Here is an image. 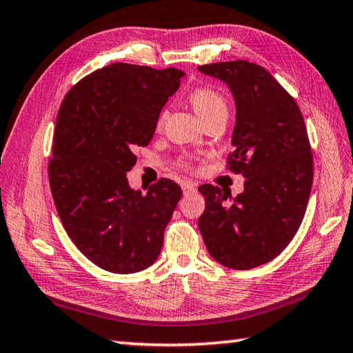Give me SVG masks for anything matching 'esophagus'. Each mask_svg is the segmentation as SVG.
<instances>
[{
    "label": "esophagus",
    "instance_id": "1",
    "mask_svg": "<svg viewBox=\"0 0 353 353\" xmlns=\"http://www.w3.org/2000/svg\"><path fill=\"white\" fill-rule=\"evenodd\" d=\"M182 191L183 194H190V193H194L196 191V187L191 182H183L182 183Z\"/></svg>",
    "mask_w": 353,
    "mask_h": 353
}]
</instances>
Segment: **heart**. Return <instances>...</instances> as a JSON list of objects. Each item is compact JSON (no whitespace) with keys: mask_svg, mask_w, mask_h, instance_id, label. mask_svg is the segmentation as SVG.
I'll return each instance as SVG.
<instances>
[{"mask_svg":"<svg viewBox=\"0 0 353 353\" xmlns=\"http://www.w3.org/2000/svg\"><path fill=\"white\" fill-rule=\"evenodd\" d=\"M190 103L193 105L196 113L202 118V121L218 115V113H227V103L223 94L208 87H201L191 92ZM163 121H165V112L160 113V117L157 119V128L162 126ZM179 165L185 166V168L190 166L187 160H182Z\"/></svg>","mask_w":353,"mask_h":353,"instance_id":"obj_1","label":"heart"}]
</instances>
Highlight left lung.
I'll use <instances>...</instances> for the list:
<instances>
[{"label":"left lung","mask_w":353,"mask_h":353,"mask_svg":"<svg viewBox=\"0 0 353 353\" xmlns=\"http://www.w3.org/2000/svg\"><path fill=\"white\" fill-rule=\"evenodd\" d=\"M204 74L229 85L236 104L234 151L227 168L243 174L244 191L204 183L198 221L207 250L232 270H252L288 246L307 210L313 154L302 112L270 71L248 61L208 63Z\"/></svg>","instance_id":"1"}]
</instances>
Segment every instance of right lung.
<instances>
[{
	"mask_svg": "<svg viewBox=\"0 0 353 353\" xmlns=\"http://www.w3.org/2000/svg\"><path fill=\"white\" fill-rule=\"evenodd\" d=\"M183 71L112 63L70 88L57 113L48 177L76 248L105 271L132 274L159 259L182 190L171 179L132 190L134 149L148 146Z\"/></svg>",
	"mask_w": 353,
	"mask_h": 353,
	"instance_id": "1",
	"label": "right lung"
}]
</instances>
